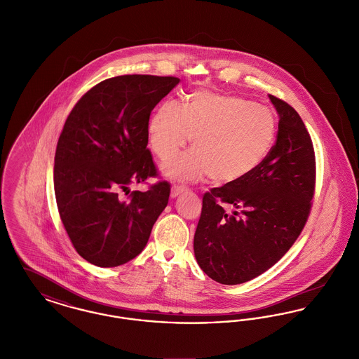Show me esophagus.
Returning a JSON list of instances; mask_svg holds the SVG:
<instances>
[{"mask_svg": "<svg viewBox=\"0 0 359 359\" xmlns=\"http://www.w3.org/2000/svg\"><path fill=\"white\" fill-rule=\"evenodd\" d=\"M183 191H186V187H184V186H176V184H173L171 187L172 198H176V196H177V195H180Z\"/></svg>", "mask_w": 359, "mask_h": 359, "instance_id": "obj_1", "label": "esophagus"}]
</instances>
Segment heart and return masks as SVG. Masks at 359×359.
Instances as JSON below:
<instances>
[{
  "instance_id": "1",
  "label": "heart",
  "mask_w": 359,
  "mask_h": 359,
  "mask_svg": "<svg viewBox=\"0 0 359 359\" xmlns=\"http://www.w3.org/2000/svg\"><path fill=\"white\" fill-rule=\"evenodd\" d=\"M192 137L195 147L163 165L179 180L210 175L218 184L242 180L266 160L277 137L273 113L255 102L205 90L194 91L183 106L164 101L149 123V144L156 156L170 160Z\"/></svg>"
}]
</instances>
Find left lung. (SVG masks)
Returning <instances> with one entry per match:
<instances>
[{
    "label": "left lung",
    "instance_id": "1",
    "mask_svg": "<svg viewBox=\"0 0 359 359\" xmlns=\"http://www.w3.org/2000/svg\"><path fill=\"white\" fill-rule=\"evenodd\" d=\"M269 100L280 118L272 152L249 176L203 195L194 252L202 271L224 285L272 268L300 236L312 205V140L292 106Z\"/></svg>",
    "mask_w": 359,
    "mask_h": 359
}]
</instances>
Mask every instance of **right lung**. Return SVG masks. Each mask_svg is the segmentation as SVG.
<instances>
[{
    "mask_svg": "<svg viewBox=\"0 0 359 359\" xmlns=\"http://www.w3.org/2000/svg\"><path fill=\"white\" fill-rule=\"evenodd\" d=\"M180 82L175 76L121 75L90 88L59 137L53 186L60 219L78 252L111 268L138 256L168 205L171 186H129L157 175L148 145L154 106Z\"/></svg>",
    "mask_w": 359,
    "mask_h": 359,
    "instance_id": "add662e5",
    "label": "right lung"
}]
</instances>
